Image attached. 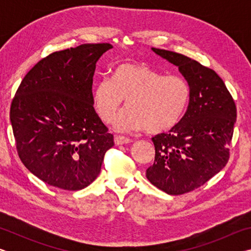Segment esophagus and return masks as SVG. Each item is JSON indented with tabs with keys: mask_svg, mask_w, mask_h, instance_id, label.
<instances>
[{
	"mask_svg": "<svg viewBox=\"0 0 251 251\" xmlns=\"http://www.w3.org/2000/svg\"><path fill=\"white\" fill-rule=\"evenodd\" d=\"M114 142H115L116 145H123V144L131 143V139L128 138V137H125V136L116 135L115 137H114Z\"/></svg>",
	"mask_w": 251,
	"mask_h": 251,
	"instance_id": "34e87169",
	"label": "esophagus"
}]
</instances>
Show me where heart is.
Masks as SVG:
<instances>
[{
	"mask_svg": "<svg viewBox=\"0 0 251 251\" xmlns=\"http://www.w3.org/2000/svg\"><path fill=\"white\" fill-rule=\"evenodd\" d=\"M123 100L127 107L116 118V130L146 128L158 134L181 121L192 100V87L182 76H166L146 64L123 63L114 69L112 79L95 85L93 104L100 120L110 124Z\"/></svg>",
	"mask_w": 251,
	"mask_h": 251,
	"instance_id": "heart-1",
	"label": "heart"
}]
</instances>
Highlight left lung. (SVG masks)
<instances>
[{"label": "left lung", "instance_id": "left-lung-1", "mask_svg": "<svg viewBox=\"0 0 251 251\" xmlns=\"http://www.w3.org/2000/svg\"><path fill=\"white\" fill-rule=\"evenodd\" d=\"M178 66L192 87V100L184 117L168 133L151 138L154 164L146 177L169 195H181L202 186L226 166L237 108L224 80L214 70L195 59L152 48Z\"/></svg>", "mask_w": 251, "mask_h": 251}]
</instances>
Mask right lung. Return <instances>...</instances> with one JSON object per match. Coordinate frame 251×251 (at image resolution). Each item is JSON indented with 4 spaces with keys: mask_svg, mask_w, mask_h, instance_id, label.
<instances>
[{
    "mask_svg": "<svg viewBox=\"0 0 251 251\" xmlns=\"http://www.w3.org/2000/svg\"><path fill=\"white\" fill-rule=\"evenodd\" d=\"M112 48L87 43L50 54L24 76L12 100L10 120L20 159L50 186L87 187L114 146L92 92L96 62Z\"/></svg>",
    "mask_w": 251,
    "mask_h": 251,
    "instance_id": "1",
    "label": "right lung"
}]
</instances>
